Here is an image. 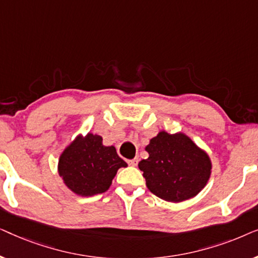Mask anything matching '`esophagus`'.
Wrapping results in <instances>:
<instances>
[{
  "instance_id": "34e87169",
  "label": "esophagus",
  "mask_w": 258,
  "mask_h": 258,
  "mask_svg": "<svg viewBox=\"0 0 258 258\" xmlns=\"http://www.w3.org/2000/svg\"><path fill=\"white\" fill-rule=\"evenodd\" d=\"M128 163L132 165V167H136L137 163H139V160L137 158H133V160H129Z\"/></svg>"
}]
</instances>
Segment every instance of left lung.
Here are the masks:
<instances>
[{"label":"left lung","instance_id":"obj_1","mask_svg":"<svg viewBox=\"0 0 258 258\" xmlns=\"http://www.w3.org/2000/svg\"><path fill=\"white\" fill-rule=\"evenodd\" d=\"M149 157L139 163L147 188L167 202L178 203L202 191L211 176L209 154L184 133L161 130L144 148Z\"/></svg>","mask_w":258,"mask_h":258}]
</instances>
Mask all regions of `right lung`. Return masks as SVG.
<instances>
[{
	"label": "right lung",
	"instance_id": "1",
	"mask_svg": "<svg viewBox=\"0 0 258 258\" xmlns=\"http://www.w3.org/2000/svg\"><path fill=\"white\" fill-rule=\"evenodd\" d=\"M128 164L114 146H104L97 134L79 135L59 155L57 172L70 191L82 197L105 192L119 168Z\"/></svg>",
	"mask_w": 258,
	"mask_h": 258
}]
</instances>
